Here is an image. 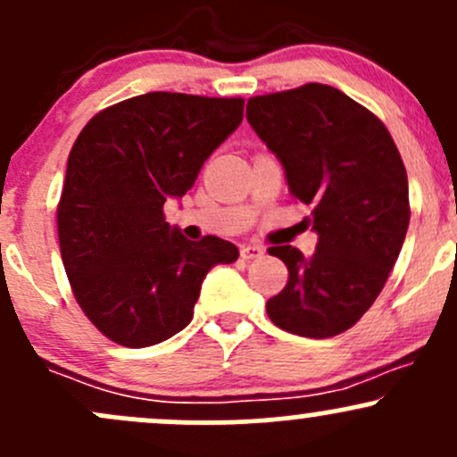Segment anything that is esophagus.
Returning <instances> with one entry per match:
<instances>
[{"label": "esophagus", "mask_w": 457, "mask_h": 457, "mask_svg": "<svg viewBox=\"0 0 457 457\" xmlns=\"http://www.w3.org/2000/svg\"><path fill=\"white\" fill-rule=\"evenodd\" d=\"M265 249L258 247V245H243L241 247V258L245 261H253V258H262Z\"/></svg>", "instance_id": "1"}]
</instances>
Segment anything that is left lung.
Returning a JSON list of instances; mask_svg holds the SVG:
<instances>
[{
	"label": "left lung",
	"instance_id": "8db88e82",
	"mask_svg": "<svg viewBox=\"0 0 457 457\" xmlns=\"http://www.w3.org/2000/svg\"><path fill=\"white\" fill-rule=\"evenodd\" d=\"M247 122L285 168L293 199L313 205V256L269 247L289 282L267 302L278 328L326 339L374 304L410 225V188L381 120L330 85L309 83L247 103Z\"/></svg>",
	"mask_w": 457,
	"mask_h": 457
}]
</instances>
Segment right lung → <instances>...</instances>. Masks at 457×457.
<instances>
[{
	"instance_id": "obj_1",
	"label": "right lung",
	"mask_w": 457,
	"mask_h": 457,
	"mask_svg": "<svg viewBox=\"0 0 457 457\" xmlns=\"http://www.w3.org/2000/svg\"><path fill=\"white\" fill-rule=\"evenodd\" d=\"M243 98L151 91L104 109L70 151L59 243L76 302L112 342L146 348L190 324L205 276L238 258L219 237L188 241L164 219L243 122Z\"/></svg>"
}]
</instances>
